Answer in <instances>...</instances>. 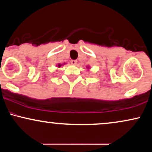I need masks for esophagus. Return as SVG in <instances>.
I'll return each instance as SVG.
<instances>
[{
  "mask_svg": "<svg viewBox=\"0 0 152 152\" xmlns=\"http://www.w3.org/2000/svg\"><path fill=\"white\" fill-rule=\"evenodd\" d=\"M71 64H72V65H76V64H77V61H76V60H71Z\"/></svg>",
  "mask_w": 152,
  "mask_h": 152,
  "instance_id": "1",
  "label": "esophagus"
}]
</instances>
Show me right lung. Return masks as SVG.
I'll return each instance as SVG.
<instances>
[{"label": "right lung", "instance_id": "1", "mask_svg": "<svg viewBox=\"0 0 152 152\" xmlns=\"http://www.w3.org/2000/svg\"><path fill=\"white\" fill-rule=\"evenodd\" d=\"M61 66H62V64H58V67H61Z\"/></svg>", "mask_w": 152, "mask_h": 152}]
</instances>
